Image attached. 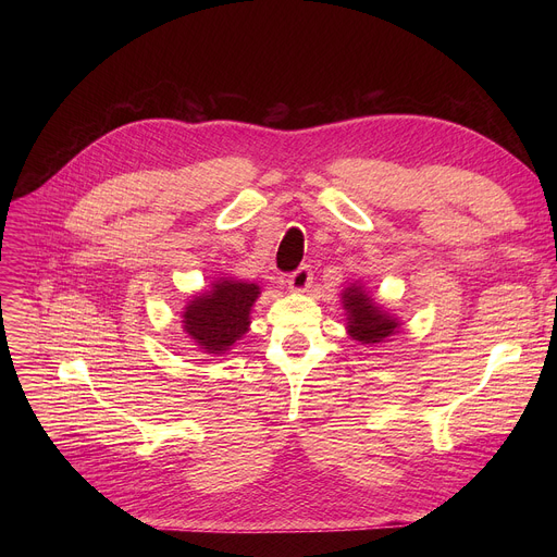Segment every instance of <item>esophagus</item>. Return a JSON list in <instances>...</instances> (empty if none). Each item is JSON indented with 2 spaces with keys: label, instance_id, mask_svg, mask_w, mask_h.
Masks as SVG:
<instances>
[{
  "label": "esophagus",
  "instance_id": "34e87169",
  "mask_svg": "<svg viewBox=\"0 0 557 557\" xmlns=\"http://www.w3.org/2000/svg\"><path fill=\"white\" fill-rule=\"evenodd\" d=\"M286 284H288L290 293H306V290L310 288V284H312V273H310V269H308V267H299L295 273L288 275Z\"/></svg>",
  "mask_w": 557,
  "mask_h": 557
}]
</instances>
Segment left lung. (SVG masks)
<instances>
[{
    "mask_svg": "<svg viewBox=\"0 0 557 557\" xmlns=\"http://www.w3.org/2000/svg\"><path fill=\"white\" fill-rule=\"evenodd\" d=\"M342 304L348 337L363 346L381 344L401 331L399 317L381 306L361 282H352L342 290Z\"/></svg>",
    "mask_w": 557,
    "mask_h": 557,
    "instance_id": "1",
    "label": "left lung"
}]
</instances>
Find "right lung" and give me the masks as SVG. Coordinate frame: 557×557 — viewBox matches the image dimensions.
Instances as JSON below:
<instances>
[{"label": "right lung", "instance_id": "1", "mask_svg": "<svg viewBox=\"0 0 557 557\" xmlns=\"http://www.w3.org/2000/svg\"><path fill=\"white\" fill-rule=\"evenodd\" d=\"M260 286L235 277H215L183 308V331L209 357H222L251 326V310Z\"/></svg>", "mask_w": 557, "mask_h": 557}]
</instances>
